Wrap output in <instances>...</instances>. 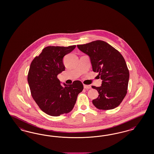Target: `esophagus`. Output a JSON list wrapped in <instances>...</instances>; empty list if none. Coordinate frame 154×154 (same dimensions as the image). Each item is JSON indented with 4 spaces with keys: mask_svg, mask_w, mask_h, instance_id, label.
I'll return each mask as SVG.
<instances>
[{
    "mask_svg": "<svg viewBox=\"0 0 154 154\" xmlns=\"http://www.w3.org/2000/svg\"><path fill=\"white\" fill-rule=\"evenodd\" d=\"M84 88L85 89H90L91 88V86L90 85H84Z\"/></svg>",
    "mask_w": 154,
    "mask_h": 154,
    "instance_id": "1",
    "label": "esophagus"
}]
</instances>
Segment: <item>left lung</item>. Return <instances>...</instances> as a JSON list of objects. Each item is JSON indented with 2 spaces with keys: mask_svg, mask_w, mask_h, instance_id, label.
<instances>
[{
  "mask_svg": "<svg viewBox=\"0 0 154 154\" xmlns=\"http://www.w3.org/2000/svg\"><path fill=\"white\" fill-rule=\"evenodd\" d=\"M81 51L90 57L93 70L102 80L98 98L93 100L95 107L108 110L118 107L126 96L129 72L121 54L107 42L95 41L77 45Z\"/></svg>",
  "mask_w": 154,
  "mask_h": 154,
  "instance_id": "8db88e82",
  "label": "left lung"
}]
</instances>
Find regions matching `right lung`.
Instances as JSON below:
<instances>
[{"label":"right lung","instance_id":"add662e5","mask_svg":"<svg viewBox=\"0 0 154 154\" xmlns=\"http://www.w3.org/2000/svg\"><path fill=\"white\" fill-rule=\"evenodd\" d=\"M75 46L46 47L30 66L28 82L32 96L42 111L48 115L59 116L70 112L84 89L79 81L71 85L63 83V86L57 77L65 70L64 56Z\"/></svg>","mask_w":154,"mask_h":154}]
</instances>
